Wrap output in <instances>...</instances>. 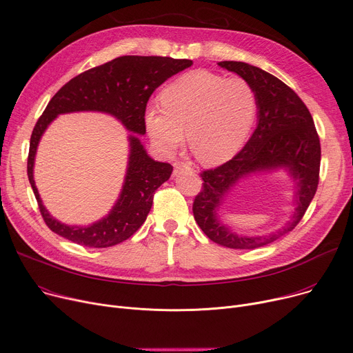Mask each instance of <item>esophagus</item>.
Listing matches in <instances>:
<instances>
[{
  "instance_id": "34e87169",
  "label": "esophagus",
  "mask_w": 353,
  "mask_h": 353,
  "mask_svg": "<svg viewBox=\"0 0 353 353\" xmlns=\"http://www.w3.org/2000/svg\"><path fill=\"white\" fill-rule=\"evenodd\" d=\"M185 170H191L190 163L181 162V161H176V162L174 163V175H179V174H181L182 171H185Z\"/></svg>"
}]
</instances>
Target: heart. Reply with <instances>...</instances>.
<instances>
[{
  "label": "heart",
  "mask_w": 353,
  "mask_h": 353,
  "mask_svg": "<svg viewBox=\"0 0 353 353\" xmlns=\"http://www.w3.org/2000/svg\"><path fill=\"white\" fill-rule=\"evenodd\" d=\"M258 115V95L241 77L190 71L161 92V107L145 111V127L157 147L171 154L186 131L190 148L206 165L232 159L246 143Z\"/></svg>",
  "instance_id": "obj_1"
}]
</instances>
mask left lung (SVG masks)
<instances>
[{"label": "left lung", "instance_id": "8db88e82", "mask_svg": "<svg viewBox=\"0 0 353 353\" xmlns=\"http://www.w3.org/2000/svg\"><path fill=\"white\" fill-rule=\"evenodd\" d=\"M218 65L251 82L258 95V123L245 147L228 162L201 174L202 191L194 201V218L215 243L232 250H255L291 232L312 202L321 167V142L315 123L294 90L258 67L239 61ZM285 169L296 182V211L281 230L261 237L232 233L219 219V210L234 186L246 176Z\"/></svg>", "mask_w": 353, "mask_h": 353}]
</instances>
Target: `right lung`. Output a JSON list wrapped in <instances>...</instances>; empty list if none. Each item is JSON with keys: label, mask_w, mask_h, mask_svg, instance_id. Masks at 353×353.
Returning a JSON list of instances; mask_svg holds the SVG:
<instances>
[{"label": "right lung", "mask_w": 353, "mask_h": 353, "mask_svg": "<svg viewBox=\"0 0 353 353\" xmlns=\"http://www.w3.org/2000/svg\"><path fill=\"white\" fill-rule=\"evenodd\" d=\"M192 65L191 59L170 57H118L68 81L37 121L28 154V179L47 226L57 235L88 248H108L132 236L147 219L154 194L168 181L172 165L152 159L139 139L145 134V110L152 92L172 75ZM94 110L117 117L132 134L130 157L121 194L107 217L88 225H67L49 215L33 181V162L40 137L61 113Z\"/></svg>", "instance_id": "1"}]
</instances>
